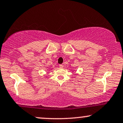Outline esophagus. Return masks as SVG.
I'll use <instances>...</instances> for the list:
<instances>
[{
    "label": "esophagus",
    "mask_w": 123,
    "mask_h": 123,
    "mask_svg": "<svg viewBox=\"0 0 123 123\" xmlns=\"http://www.w3.org/2000/svg\"><path fill=\"white\" fill-rule=\"evenodd\" d=\"M59 67L61 68H63L64 67V65L63 64H59Z\"/></svg>",
    "instance_id": "34e87169"
}]
</instances>
